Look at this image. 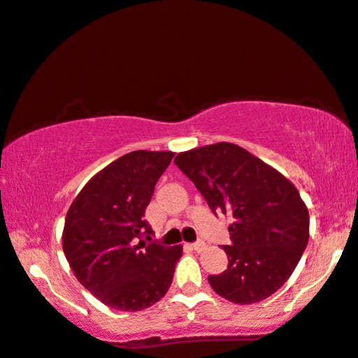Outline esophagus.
Masks as SVG:
<instances>
[{
	"label": "esophagus",
	"instance_id": "obj_1",
	"mask_svg": "<svg viewBox=\"0 0 358 358\" xmlns=\"http://www.w3.org/2000/svg\"><path fill=\"white\" fill-rule=\"evenodd\" d=\"M193 247V250H196V252H201L204 247H206V244H204L203 241H198V242H194V244L192 245Z\"/></svg>",
	"mask_w": 358,
	"mask_h": 358
}]
</instances>
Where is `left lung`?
<instances>
[{"label": "left lung", "mask_w": 358, "mask_h": 358, "mask_svg": "<svg viewBox=\"0 0 358 358\" xmlns=\"http://www.w3.org/2000/svg\"><path fill=\"white\" fill-rule=\"evenodd\" d=\"M175 165L206 199L211 211L232 214L229 265L208 282L237 304L259 303L282 288L309 239V214L285 176L231 142L175 157Z\"/></svg>", "instance_id": "left-lung-1"}]
</instances>
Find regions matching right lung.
<instances>
[{"instance_id":"1","label":"right lung","mask_w":358,"mask_h":358,"mask_svg":"<svg viewBox=\"0 0 358 358\" xmlns=\"http://www.w3.org/2000/svg\"><path fill=\"white\" fill-rule=\"evenodd\" d=\"M171 152L136 150L85 185L66 213L64 254L78 282L119 311H141L169 292L182 245L152 241L144 219Z\"/></svg>"}]
</instances>
